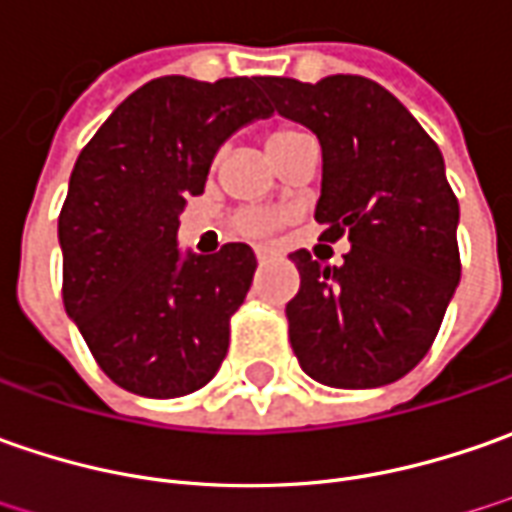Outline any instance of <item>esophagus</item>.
I'll use <instances>...</instances> for the list:
<instances>
[{"instance_id": "obj_1", "label": "esophagus", "mask_w": 512, "mask_h": 512, "mask_svg": "<svg viewBox=\"0 0 512 512\" xmlns=\"http://www.w3.org/2000/svg\"><path fill=\"white\" fill-rule=\"evenodd\" d=\"M272 252H266V249H260V252H257V263H260V266H266V263H269V260H272Z\"/></svg>"}]
</instances>
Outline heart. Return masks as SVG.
<instances>
[{"mask_svg":"<svg viewBox=\"0 0 512 512\" xmlns=\"http://www.w3.org/2000/svg\"><path fill=\"white\" fill-rule=\"evenodd\" d=\"M297 135L303 133L300 130H291V127H277V130L266 135V150L274 158ZM232 226H235V232L246 235V238H269V235L277 232V226H280V215H274L269 209H243V212L235 215Z\"/></svg>","mask_w":512,"mask_h":512,"instance_id":"heart-1","label":"heart"}]
</instances>
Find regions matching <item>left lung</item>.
Instances as JSON below:
<instances>
[{"instance_id":"left-lung-1","label":"left lung","mask_w":512,"mask_h":512,"mask_svg":"<svg viewBox=\"0 0 512 512\" xmlns=\"http://www.w3.org/2000/svg\"><path fill=\"white\" fill-rule=\"evenodd\" d=\"M263 87L277 113L320 138V238L351 240L334 269L306 249L291 255L300 291L286 317L300 368L331 388L397 382L431 351L462 274L442 152L377 81L269 76Z\"/></svg>"}]
</instances>
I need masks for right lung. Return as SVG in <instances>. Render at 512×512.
I'll return each mask as SVG.
<instances>
[{"label": "right lung", "instance_id": "obj_1", "mask_svg": "<svg viewBox=\"0 0 512 512\" xmlns=\"http://www.w3.org/2000/svg\"><path fill=\"white\" fill-rule=\"evenodd\" d=\"M263 76H164L127 96L79 152L59 215L62 300L98 368L138 397L203 388L257 260L246 243L181 257L175 232L229 135L272 113Z\"/></svg>", "mask_w": 512, "mask_h": 512}]
</instances>
